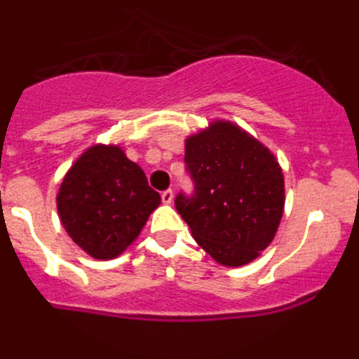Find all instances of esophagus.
<instances>
[{
	"instance_id": "34e87169",
	"label": "esophagus",
	"mask_w": 359,
	"mask_h": 359,
	"mask_svg": "<svg viewBox=\"0 0 359 359\" xmlns=\"http://www.w3.org/2000/svg\"><path fill=\"white\" fill-rule=\"evenodd\" d=\"M172 199H174V192L170 189H167V190H163V192H161V201H163L165 205L172 203Z\"/></svg>"
}]
</instances>
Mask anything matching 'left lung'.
Listing matches in <instances>:
<instances>
[{
  "mask_svg": "<svg viewBox=\"0 0 359 359\" xmlns=\"http://www.w3.org/2000/svg\"><path fill=\"white\" fill-rule=\"evenodd\" d=\"M185 170L192 194L180 192L176 210L219 264H248L273 239L284 210V176L261 142L230 122L190 136Z\"/></svg>",
  "mask_w": 359,
  "mask_h": 359,
  "instance_id": "obj_1",
  "label": "left lung"
}]
</instances>
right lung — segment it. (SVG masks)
<instances>
[{
  "instance_id": "add662e5",
  "label": "right lung",
  "mask_w": 359,
  "mask_h": 359,
  "mask_svg": "<svg viewBox=\"0 0 359 359\" xmlns=\"http://www.w3.org/2000/svg\"><path fill=\"white\" fill-rule=\"evenodd\" d=\"M160 194L115 145H95L73 163L57 194L68 236L95 259L120 255L138 237Z\"/></svg>"
}]
</instances>
